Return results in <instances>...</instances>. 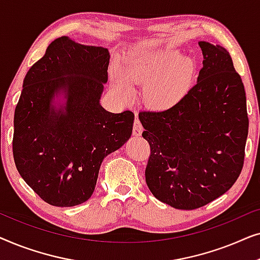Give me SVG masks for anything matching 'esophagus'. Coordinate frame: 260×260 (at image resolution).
Wrapping results in <instances>:
<instances>
[{"label":"esophagus","mask_w":260,"mask_h":260,"mask_svg":"<svg viewBox=\"0 0 260 260\" xmlns=\"http://www.w3.org/2000/svg\"><path fill=\"white\" fill-rule=\"evenodd\" d=\"M142 131H143V126H142V124H141L140 120L136 118V119H135V122H134V129H133L134 136H136V137L141 136Z\"/></svg>","instance_id":"34e87169"}]
</instances>
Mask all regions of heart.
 I'll return each mask as SVG.
<instances>
[{
    "label": "heart",
    "mask_w": 260,
    "mask_h": 260,
    "mask_svg": "<svg viewBox=\"0 0 260 260\" xmlns=\"http://www.w3.org/2000/svg\"><path fill=\"white\" fill-rule=\"evenodd\" d=\"M195 78V63L175 49H142L130 53L123 66H113L111 80L126 97L135 85H147L145 99L154 109L175 106L188 94Z\"/></svg>",
    "instance_id": "heart-1"
}]
</instances>
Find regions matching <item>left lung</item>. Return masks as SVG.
Here are the masks:
<instances>
[{"instance_id": "8db88e82", "label": "left lung", "mask_w": 260, "mask_h": 260, "mask_svg": "<svg viewBox=\"0 0 260 260\" xmlns=\"http://www.w3.org/2000/svg\"><path fill=\"white\" fill-rule=\"evenodd\" d=\"M198 83L173 108L142 111L150 144L145 181L152 195L177 209H195L225 194L244 166L248 134L246 94L232 58L200 41Z\"/></svg>"}]
</instances>
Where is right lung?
<instances>
[{"label":"right lung","instance_id":"right-lung-1","mask_svg":"<svg viewBox=\"0 0 260 260\" xmlns=\"http://www.w3.org/2000/svg\"><path fill=\"white\" fill-rule=\"evenodd\" d=\"M109 61L108 48L61 37L24 77L14 115V161L49 205L87 201L103 159L133 134V112L112 113L101 105ZM59 95L66 102L56 107Z\"/></svg>","mask_w":260,"mask_h":260}]
</instances>
